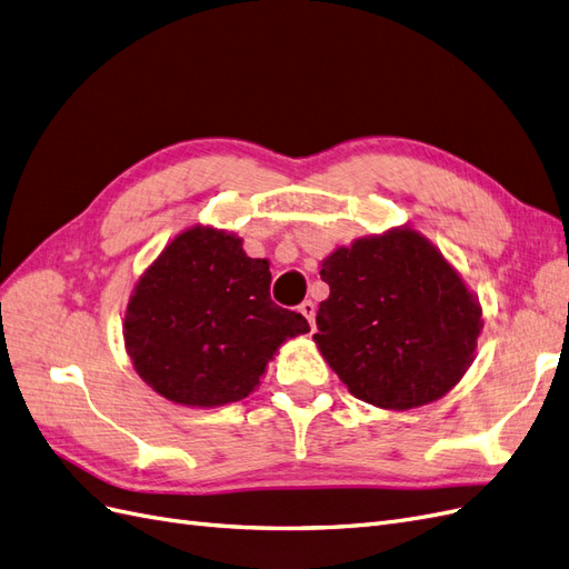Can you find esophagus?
Wrapping results in <instances>:
<instances>
[{"label":"esophagus","instance_id":"esophagus-1","mask_svg":"<svg viewBox=\"0 0 569 569\" xmlns=\"http://www.w3.org/2000/svg\"><path fill=\"white\" fill-rule=\"evenodd\" d=\"M299 311L303 313V318L308 320V325H311V330H316V303L313 301H303L299 306Z\"/></svg>","mask_w":569,"mask_h":569}]
</instances>
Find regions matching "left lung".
Segmentation results:
<instances>
[{"mask_svg": "<svg viewBox=\"0 0 569 569\" xmlns=\"http://www.w3.org/2000/svg\"><path fill=\"white\" fill-rule=\"evenodd\" d=\"M318 351L356 399L410 410L449 393L475 360L481 306L460 272L408 226L358 237L320 263Z\"/></svg>", "mask_w": 569, "mask_h": 569, "instance_id": "obj_1", "label": "left lung"}]
</instances>
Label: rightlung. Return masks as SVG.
<instances>
[{
    "instance_id": "right-lung-1",
    "label": "right lung",
    "mask_w": 569,
    "mask_h": 569,
    "mask_svg": "<svg viewBox=\"0 0 569 569\" xmlns=\"http://www.w3.org/2000/svg\"><path fill=\"white\" fill-rule=\"evenodd\" d=\"M301 313L270 301V266L242 237L192 226L170 239L137 280L123 320L126 351L163 399L189 408L242 401L291 337Z\"/></svg>"
}]
</instances>
